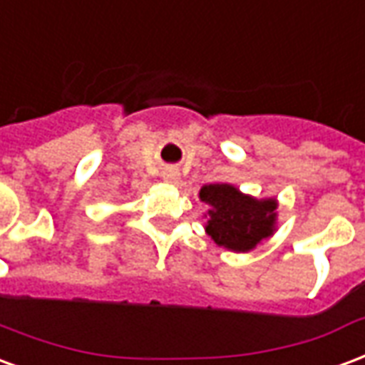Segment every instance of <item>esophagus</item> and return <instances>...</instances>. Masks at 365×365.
<instances>
[{"label": "esophagus", "instance_id": "1", "mask_svg": "<svg viewBox=\"0 0 365 365\" xmlns=\"http://www.w3.org/2000/svg\"><path fill=\"white\" fill-rule=\"evenodd\" d=\"M164 180H166V182H175V180H178V172H175V170H166V172H164Z\"/></svg>", "mask_w": 365, "mask_h": 365}]
</instances>
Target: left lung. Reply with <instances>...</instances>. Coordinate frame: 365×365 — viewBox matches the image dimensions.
<instances>
[{
  "label": "left lung",
  "instance_id": "obj_1",
  "mask_svg": "<svg viewBox=\"0 0 365 365\" xmlns=\"http://www.w3.org/2000/svg\"><path fill=\"white\" fill-rule=\"evenodd\" d=\"M199 199L209 205L205 230L226 250L251 251L274 232L277 199L244 195L230 183L203 185Z\"/></svg>",
  "mask_w": 365,
  "mask_h": 365
}]
</instances>
